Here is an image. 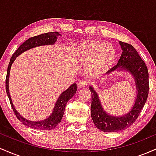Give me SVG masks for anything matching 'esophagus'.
<instances>
[{
  "instance_id": "obj_1",
  "label": "esophagus",
  "mask_w": 156,
  "mask_h": 156,
  "mask_svg": "<svg viewBox=\"0 0 156 156\" xmlns=\"http://www.w3.org/2000/svg\"><path fill=\"white\" fill-rule=\"evenodd\" d=\"M78 87L79 89L80 88H83V87H86L87 86V83L86 81H84V80H80V81L78 82Z\"/></svg>"
}]
</instances>
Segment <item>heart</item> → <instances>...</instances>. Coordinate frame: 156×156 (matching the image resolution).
<instances>
[{
    "label": "heart",
    "mask_w": 156,
    "mask_h": 156,
    "mask_svg": "<svg viewBox=\"0 0 156 156\" xmlns=\"http://www.w3.org/2000/svg\"><path fill=\"white\" fill-rule=\"evenodd\" d=\"M76 57L80 64H87L89 75L98 76L110 69L117 53L112 44L101 40H87L78 46Z\"/></svg>",
    "instance_id": "b5f03b06"
}]
</instances>
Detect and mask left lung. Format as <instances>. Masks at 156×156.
Segmentation results:
<instances>
[{
	"label": "left lung",
	"mask_w": 156,
	"mask_h": 156,
	"mask_svg": "<svg viewBox=\"0 0 156 156\" xmlns=\"http://www.w3.org/2000/svg\"><path fill=\"white\" fill-rule=\"evenodd\" d=\"M119 44L122 50L120 58L117 65L108 71V73L118 68L130 72L135 79L137 96L133 108L126 115L112 117L103 108L97 92L92 87H89L92 93V119L97 128L104 132H117L125 130L134 123L145 104L149 93V73L144 62L131 44L121 41Z\"/></svg>",
	"instance_id": "1"
}]
</instances>
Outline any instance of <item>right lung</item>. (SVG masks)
Segmentation results:
<instances>
[{
  "label": "right lung",
  "instance_id": "obj_1",
  "mask_svg": "<svg viewBox=\"0 0 156 156\" xmlns=\"http://www.w3.org/2000/svg\"><path fill=\"white\" fill-rule=\"evenodd\" d=\"M59 35V33L57 31L48 32V33L42 34L38 36H35V37H32L31 38L28 39L17 48V51L15 52L13 55L11 57L9 64L8 68H7V74L6 78V90L7 95H8L9 99L11 106H12V109H13L14 112H15L17 119L23 125H26V126L29 127L31 128H34V129L48 130L53 129V128H55L57 126V125L62 121V118L64 115L66 104H67V102L76 93L77 85L76 83L72 84L67 90H65L61 94L59 98H58L56 103H55V105L54 107V109H53V113H52L51 116L47 118V119H44L43 121L39 122H32L27 120L25 118L21 117L20 114H19V113L16 111L15 106H14L13 103H12V99H11L9 90V78L11 66H12L14 61L15 60L16 57L18 56L20 54H21L24 51L31 49V48L37 47V46L44 45V44H53L56 42L57 37Z\"/></svg>",
  "mask_w": 156,
  "mask_h": 156
}]
</instances>
